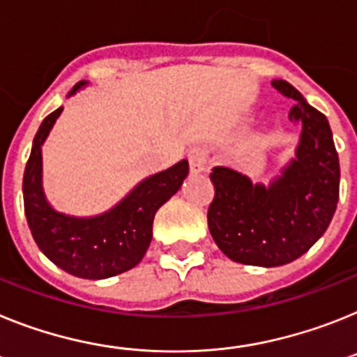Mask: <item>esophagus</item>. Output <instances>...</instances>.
<instances>
[{
  "mask_svg": "<svg viewBox=\"0 0 357 357\" xmlns=\"http://www.w3.org/2000/svg\"><path fill=\"white\" fill-rule=\"evenodd\" d=\"M206 151L202 148H193L188 153V160H190L191 173H200L206 169Z\"/></svg>",
  "mask_w": 357,
  "mask_h": 357,
  "instance_id": "obj_1",
  "label": "esophagus"
}]
</instances>
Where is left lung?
<instances>
[{"instance_id": "left-lung-1", "label": "left lung", "mask_w": 357, "mask_h": 357, "mask_svg": "<svg viewBox=\"0 0 357 357\" xmlns=\"http://www.w3.org/2000/svg\"><path fill=\"white\" fill-rule=\"evenodd\" d=\"M273 86L296 100L289 112L301 123L296 157L269 185L224 166L209 175V233L225 257L245 266L278 267L300 258L327 231L340 199V158L327 117L287 81L274 79Z\"/></svg>"}]
</instances>
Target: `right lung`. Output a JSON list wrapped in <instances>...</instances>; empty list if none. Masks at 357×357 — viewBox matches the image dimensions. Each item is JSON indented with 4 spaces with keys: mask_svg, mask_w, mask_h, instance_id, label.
<instances>
[{
    "mask_svg": "<svg viewBox=\"0 0 357 357\" xmlns=\"http://www.w3.org/2000/svg\"><path fill=\"white\" fill-rule=\"evenodd\" d=\"M86 83L75 84L68 96ZM63 108L39 126L23 176V200L30 233L43 255L77 278L105 280L130 271L142 260L153 236L158 208L178 191L190 173L188 160L148 176L109 211L88 218L63 215L43 193L41 146Z\"/></svg>",
    "mask_w": 357,
    "mask_h": 357,
    "instance_id": "add662e5",
    "label": "right lung"
}]
</instances>
